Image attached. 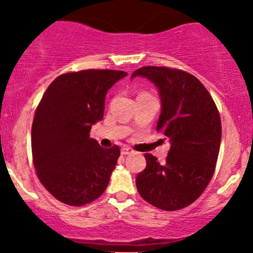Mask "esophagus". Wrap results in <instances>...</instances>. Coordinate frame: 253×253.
<instances>
[{
  "label": "esophagus",
  "mask_w": 253,
  "mask_h": 253,
  "mask_svg": "<svg viewBox=\"0 0 253 253\" xmlns=\"http://www.w3.org/2000/svg\"><path fill=\"white\" fill-rule=\"evenodd\" d=\"M132 153V151L129 150V148H127V147H124L121 150V155H124V156H126V155H131Z\"/></svg>",
  "instance_id": "obj_1"
}]
</instances>
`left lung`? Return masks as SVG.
<instances>
[{"label":"left lung","instance_id":"left-lung-1","mask_svg":"<svg viewBox=\"0 0 253 253\" xmlns=\"http://www.w3.org/2000/svg\"><path fill=\"white\" fill-rule=\"evenodd\" d=\"M134 77H145L159 89L157 131L171 143L164 164L146 153V169L136 177L137 191L157 209H183L213 176L222 133L218 110L206 87L185 71L146 66L134 71Z\"/></svg>","mask_w":253,"mask_h":253}]
</instances>
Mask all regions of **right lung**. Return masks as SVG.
I'll list each match as a JSON object with an SVG mask.
<instances>
[{
	"mask_svg": "<svg viewBox=\"0 0 253 253\" xmlns=\"http://www.w3.org/2000/svg\"><path fill=\"white\" fill-rule=\"evenodd\" d=\"M124 71L84 70L58 76L37 106L31 146L37 176L58 201L82 206L107 188L120 147L103 148L89 131L103 119L107 91Z\"/></svg>",
	"mask_w": 253,
	"mask_h": 253,
	"instance_id": "right-lung-1",
	"label": "right lung"
}]
</instances>
